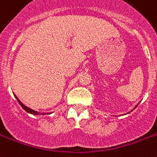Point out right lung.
I'll return each instance as SVG.
<instances>
[{
	"mask_svg": "<svg viewBox=\"0 0 157 157\" xmlns=\"http://www.w3.org/2000/svg\"><path fill=\"white\" fill-rule=\"evenodd\" d=\"M16 98H17V101H18V102H19V104H20V105H21V107L23 108V109H25V111L28 112V113H30V114H35V115H38V114H39V113H37L36 111H34V110H32V109H29V108H28V107H26V106H25V105H24L23 104H22V103H21V101H19V99L17 98V97H16Z\"/></svg>",
	"mask_w": 157,
	"mask_h": 157,
	"instance_id": "1",
	"label": "right lung"
}]
</instances>
